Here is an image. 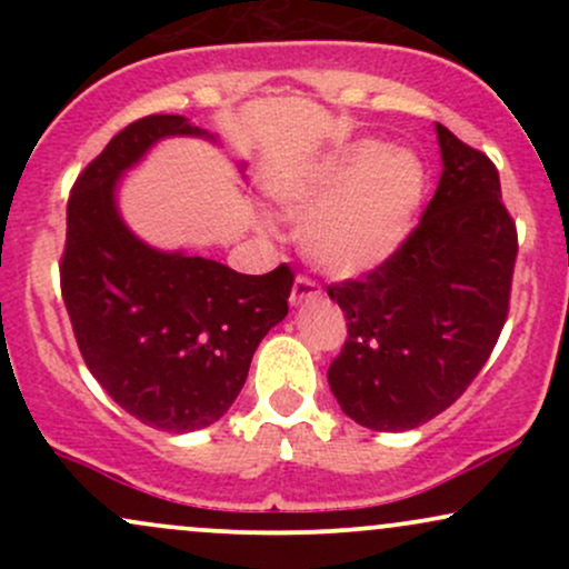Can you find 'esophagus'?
<instances>
[{"label":"esophagus","mask_w":569,"mask_h":569,"mask_svg":"<svg viewBox=\"0 0 569 569\" xmlns=\"http://www.w3.org/2000/svg\"><path fill=\"white\" fill-rule=\"evenodd\" d=\"M318 293H321L318 280H312L310 276H297V280H293V289H291V305H302L305 299L318 297Z\"/></svg>","instance_id":"34e87169"}]
</instances>
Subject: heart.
<instances>
[{"label": "heart", "instance_id": "obj_1", "mask_svg": "<svg viewBox=\"0 0 569 569\" xmlns=\"http://www.w3.org/2000/svg\"><path fill=\"white\" fill-rule=\"evenodd\" d=\"M428 171L417 154L382 141H356L278 189L307 219V259L329 276H361L393 259L420 219Z\"/></svg>", "mask_w": 569, "mask_h": 569}]
</instances>
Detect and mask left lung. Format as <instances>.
I'll use <instances>...</instances> for the list:
<instances>
[{
  "instance_id": "8db88e82",
  "label": "left lung",
  "mask_w": 569,
  "mask_h": 569,
  "mask_svg": "<svg viewBox=\"0 0 569 569\" xmlns=\"http://www.w3.org/2000/svg\"><path fill=\"white\" fill-rule=\"evenodd\" d=\"M443 171L393 259L329 286L348 337L329 367L345 415L371 430L426 426L498 345L519 238L495 162L436 122Z\"/></svg>"
}]
</instances>
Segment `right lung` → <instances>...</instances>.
<instances>
[{
    "label": "right lung",
    "instance_id": "right-lung-1",
    "mask_svg": "<svg viewBox=\"0 0 569 569\" xmlns=\"http://www.w3.org/2000/svg\"><path fill=\"white\" fill-rule=\"evenodd\" d=\"M200 133L181 114L122 128L71 187L58 267L90 375L128 415L168 433L211 426L232 407L293 286L289 264L240 276L213 259L154 251L122 224L120 173L162 136Z\"/></svg>",
    "mask_w": 569,
    "mask_h": 569
}]
</instances>
